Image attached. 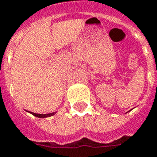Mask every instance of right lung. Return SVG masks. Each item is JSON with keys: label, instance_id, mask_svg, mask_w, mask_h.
Returning a JSON list of instances; mask_svg holds the SVG:
<instances>
[{"label": "right lung", "instance_id": "1", "mask_svg": "<svg viewBox=\"0 0 157 157\" xmlns=\"http://www.w3.org/2000/svg\"><path fill=\"white\" fill-rule=\"evenodd\" d=\"M33 115H34L36 117H38V118H47V117H51L52 115H54L56 114V112H53V113H49V114H37V113H33V112H30Z\"/></svg>", "mask_w": 157, "mask_h": 157}]
</instances>
